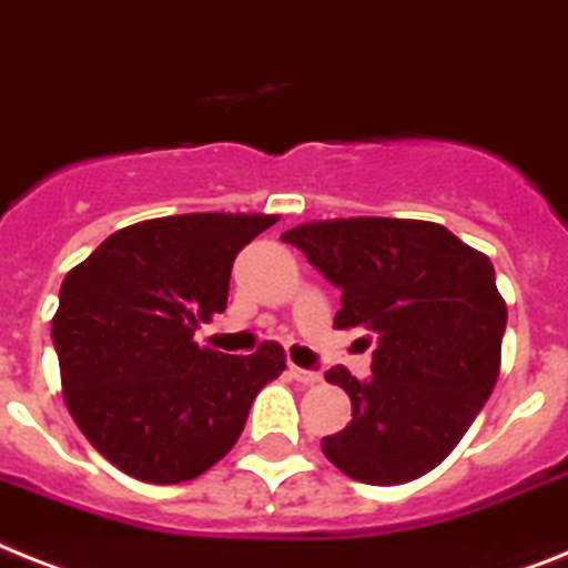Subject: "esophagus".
I'll return each instance as SVG.
<instances>
[{"label": "esophagus", "instance_id": "obj_1", "mask_svg": "<svg viewBox=\"0 0 568 568\" xmlns=\"http://www.w3.org/2000/svg\"><path fill=\"white\" fill-rule=\"evenodd\" d=\"M288 375H292L294 381H300V384H306V387H312V384H321V373H312V369H300V366H288Z\"/></svg>", "mask_w": 568, "mask_h": 568}]
</instances>
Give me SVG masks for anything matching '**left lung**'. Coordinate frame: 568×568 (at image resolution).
Here are the masks:
<instances>
[{
  "mask_svg": "<svg viewBox=\"0 0 568 568\" xmlns=\"http://www.w3.org/2000/svg\"><path fill=\"white\" fill-rule=\"evenodd\" d=\"M341 288L335 328H366L373 378L346 366L352 422L321 442L326 459L366 485L430 474L494 393L508 308L494 265L447 227L418 219H326L283 233Z\"/></svg>",
  "mask_w": 568,
  "mask_h": 568,
  "instance_id": "left-lung-1",
  "label": "left lung"
}]
</instances>
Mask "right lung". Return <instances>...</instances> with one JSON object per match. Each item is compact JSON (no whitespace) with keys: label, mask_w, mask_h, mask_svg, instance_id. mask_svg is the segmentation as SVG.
I'll use <instances>...</instances> for the list:
<instances>
[{"label":"right lung","mask_w":568,"mask_h":568,"mask_svg":"<svg viewBox=\"0 0 568 568\" xmlns=\"http://www.w3.org/2000/svg\"><path fill=\"white\" fill-rule=\"evenodd\" d=\"M276 216L181 213L114 231L65 274L51 321L63 398L103 459L141 483H187L236 445L285 369L280 343L222 355L193 341L225 312L231 265Z\"/></svg>","instance_id":"1"}]
</instances>
